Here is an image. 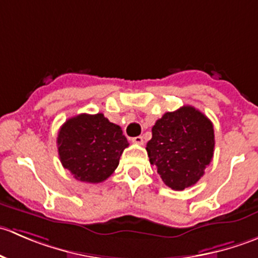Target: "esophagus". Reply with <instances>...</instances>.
<instances>
[{
    "instance_id": "esophagus-1",
    "label": "esophagus",
    "mask_w": 258,
    "mask_h": 258,
    "mask_svg": "<svg viewBox=\"0 0 258 258\" xmlns=\"http://www.w3.org/2000/svg\"><path fill=\"white\" fill-rule=\"evenodd\" d=\"M132 142L136 145H144V137L142 136H137V137H134L132 139Z\"/></svg>"
}]
</instances>
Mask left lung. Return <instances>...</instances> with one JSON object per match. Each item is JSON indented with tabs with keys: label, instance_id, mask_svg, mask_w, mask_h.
Instances as JSON below:
<instances>
[{
	"label": "left lung",
	"instance_id": "8db88e82",
	"mask_svg": "<svg viewBox=\"0 0 258 258\" xmlns=\"http://www.w3.org/2000/svg\"><path fill=\"white\" fill-rule=\"evenodd\" d=\"M213 148L212 122L192 106H183L156 121L146 150L162 181L182 191L204 176L212 161Z\"/></svg>",
	"mask_w": 258,
	"mask_h": 258
}]
</instances>
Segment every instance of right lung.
<instances>
[{
	"instance_id": "1",
	"label": "right lung",
	"mask_w": 258,
	"mask_h": 258,
	"mask_svg": "<svg viewBox=\"0 0 258 258\" xmlns=\"http://www.w3.org/2000/svg\"><path fill=\"white\" fill-rule=\"evenodd\" d=\"M57 147L62 166L75 178L98 183L114 172L128 142L121 127L102 113H81L62 124Z\"/></svg>"
}]
</instances>
